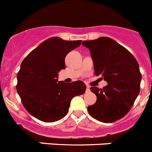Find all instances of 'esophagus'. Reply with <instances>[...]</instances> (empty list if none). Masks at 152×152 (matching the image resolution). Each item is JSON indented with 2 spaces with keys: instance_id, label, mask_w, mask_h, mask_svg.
I'll use <instances>...</instances> for the list:
<instances>
[{
  "instance_id": "34e87169",
  "label": "esophagus",
  "mask_w": 152,
  "mask_h": 152,
  "mask_svg": "<svg viewBox=\"0 0 152 152\" xmlns=\"http://www.w3.org/2000/svg\"><path fill=\"white\" fill-rule=\"evenodd\" d=\"M90 91V86H86V91L88 92V91Z\"/></svg>"
}]
</instances>
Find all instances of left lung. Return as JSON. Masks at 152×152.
I'll return each instance as SVG.
<instances>
[{
    "mask_svg": "<svg viewBox=\"0 0 152 152\" xmlns=\"http://www.w3.org/2000/svg\"><path fill=\"white\" fill-rule=\"evenodd\" d=\"M82 45L91 53L94 74L108 83L103 88L91 86L97 101L87 109L92 118L103 123H112L124 118L140 93L142 79L134 57L113 39L100 37L86 40Z\"/></svg>",
    "mask_w": 152,
    "mask_h": 152,
    "instance_id": "1",
    "label": "left lung"
}]
</instances>
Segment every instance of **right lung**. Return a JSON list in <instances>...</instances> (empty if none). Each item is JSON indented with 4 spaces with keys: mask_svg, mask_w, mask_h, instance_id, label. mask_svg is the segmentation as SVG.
Instances as JSON below:
<instances>
[{
    "mask_svg": "<svg viewBox=\"0 0 152 152\" xmlns=\"http://www.w3.org/2000/svg\"><path fill=\"white\" fill-rule=\"evenodd\" d=\"M81 40L68 41L52 37L40 43L22 61L16 88L27 112L37 119L52 123L66 115L72 99L86 91L83 81H58L65 69L67 54Z\"/></svg>",
    "mask_w": 152,
    "mask_h": 152,
    "instance_id": "obj_1",
    "label": "right lung"
}]
</instances>
